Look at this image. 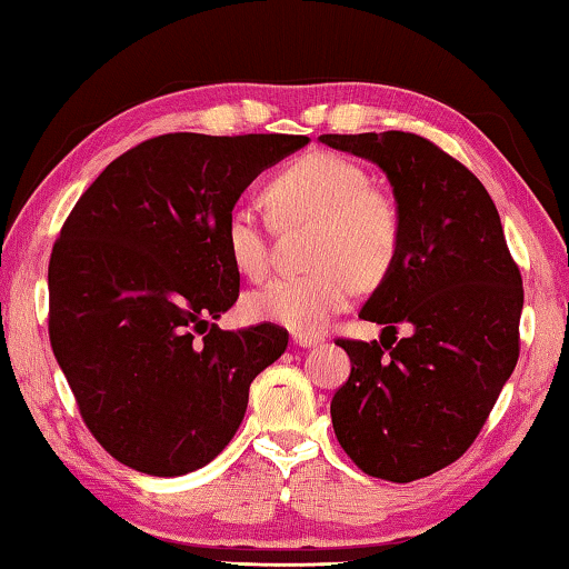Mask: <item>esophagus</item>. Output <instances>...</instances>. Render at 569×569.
Instances as JSON below:
<instances>
[{
	"label": "esophagus",
	"mask_w": 569,
	"mask_h": 569,
	"mask_svg": "<svg viewBox=\"0 0 569 569\" xmlns=\"http://www.w3.org/2000/svg\"><path fill=\"white\" fill-rule=\"evenodd\" d=\"M321 342L319 335H307V332H293V345L299 347H317Z\"/></svg>",
	"instance_id": "esophagus-1"
}]
</instances>
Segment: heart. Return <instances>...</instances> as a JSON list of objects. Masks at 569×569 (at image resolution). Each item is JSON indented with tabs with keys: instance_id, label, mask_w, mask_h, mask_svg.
<instances>
[{
	"instance_id": "1",
	"label": "heart",
	"mask_w": 569,
	"mask_h": 569,
	"mask_svg": "<svg viewBox=\"0 0 569 569\" xmlns=\"http://www.w3.org/2000/svg\"><path fill=\"white\" fill-rule=\"evenodd\" d=\"M366 168L335 152H307L268 183L276 214L311 219V270L281 276L252 291L244 309L252 319L293 332H319L350 303L358 281L376 286L391 273L403 240V214L391 193L368 186ZM222 240L232 266L248 278L270 270V242L256 209L237 203L224 219Z\"/></svg>"
}]
</instances>
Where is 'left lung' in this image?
Here are the masks:
<instances>
[{
    "instance_id": "left-lung-1",
    "label": "left lung",
    "mask_w": 569,
    "mask_h": 569,
    "mask_svg": "<svg viewBox=\"0 0 569 569\" xmlns=\"http://www.w3.org/2000/svg\"><path fill=\"white\" fill-rule=\"evenodd\" d=\"M319 140L383 168L403 214L396 266L360 311L386 325L380 342H335L352 362L329 409L337 442L372 478H427L468 452L516 368L519 266L486 186L431 140L398 130ZM398 323L412 335L386 340Z\"/></svg>"
}]
</instances>
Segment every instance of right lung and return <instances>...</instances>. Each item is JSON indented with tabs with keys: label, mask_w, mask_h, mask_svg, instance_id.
Wrapping results in <instances>:
<instances>
[{
	"label": "right lung",
	"mask_w": 569,
	"mask_h": 569,
	"mask_svg": "<svg viewBox=\"0 0 569 569\" xmlns=\"http://www.w3.org/2000/svg\"><path fill=\"white\" fill-rule=\"evenodd\" d=\"M303 134L171 132L122 152L81 193L48 266L50 347L97 442L176 478L230 445L250 383L288 347L278 325L219 329L240 296L222 230Z\"/></svg>",
	"instance_id": "add662e5"
}]
</instances>
